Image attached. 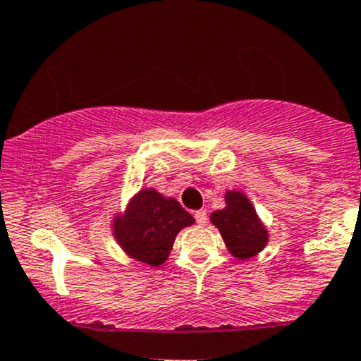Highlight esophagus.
I'll return each instance as SVG.
<instances>
[{"label": "esophagus", "instance_id": "1", "mask_svg": "<svg viewBox=\"0 0 361 361\" xmlns=\"http://www.w3.org/2000/svg\"><path fill=\"white\" fill-rule=\"evenodd\" d=\"M194 218H196L197 224H206L207 213H206L204 209H199V211H196V213H194Z\"/></svg>", "mask_w": 361, "mask_h": 361}]
</instances>
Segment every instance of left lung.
<instances>
[{
  "instance_id": "8db88e82",
  "label": "left lung",
  "mask_w": 361,
  "mask_h": 361,
  "mask_svg": "<svg viewBox=\"0 0 361 361\" xmlns=\"http://www.w3.org/2000/svg\"><path fill=\"white\" fill-rule=\"evenodd\" d=\"M226 206L211 213V223L221 233L228 252L238 260L258 255L269 243V230L252 201L241 190H226Z\"/></svg>"
}]
</instances>
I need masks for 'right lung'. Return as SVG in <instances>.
Segmentation results:
<instances>
[{
    "mask_svg": "<svg viewBox=\"0 0 361 361\" xmlns=\"http://www.w3.org/2000/svg\"><path fill=\"white\" fill-rule=\"evenodd\" d=\"M194 218L173 197L155 189H142L130 199L126 209L113 218V235L123 252L150 267L162 265L182 228Z\"/></svg>",
    "mask_w": 361,
    "mask_h": 361,
    "instance_id": "add662e5",
    "label": "right lung"
}]
</instances>
